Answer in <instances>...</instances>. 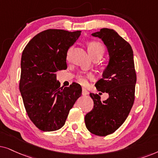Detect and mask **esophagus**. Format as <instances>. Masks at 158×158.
<instances>
[{
  "label": "esophagus",
  "mask_w": 158,
  "mask_h": 158,
  "mask_svg": "<svg viewBox=\"0 0 158 158\" xmlns=\"http://www.w3.org/2000/svg\"><path fill=\"white\" fill-rule=\"evenodd\" d=\"M81 93H82L83 95H87V94H89V92L86 89H85V88H82V92Z\"/></svg>",
  "instance_id": "obj_1"
}]
</instances>
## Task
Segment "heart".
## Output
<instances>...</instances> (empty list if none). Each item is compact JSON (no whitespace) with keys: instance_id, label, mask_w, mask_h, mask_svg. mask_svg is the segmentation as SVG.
Instances as JSON below:
<instances>
[{"instance_id":"b5f03b06","label":"heart","mask_w":158,"mask_h":158,"mask_svg":"<svg viewBox=\"0 0 158 158\" xmlns=\"http://www.w3.org/2000/svg\"><path fill=\"white\" fill-rule=\"evenodd\" d=\"M87 50L89 53L91 55L92 58L99 57L101 58L106 52V48L102 43L98 41H91L87 44ZM93 77L92 73H79L77 76L78 81L81 85H85L87 82V79H92Z\"/></svg>"}]
</instances>
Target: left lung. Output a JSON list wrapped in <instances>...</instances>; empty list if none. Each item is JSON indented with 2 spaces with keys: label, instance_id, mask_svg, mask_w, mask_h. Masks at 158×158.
Listing matches in <instances>:
<instances>
[{
  "label": "left lung",
  "instance_id": "obj_1",
  "mask_svg": "<svg viewBox=\"0 0 158 158\" xmlns=\"http://www.w3.org/2000/svg\"><path fill=\"white\" fill-rule=\"evenodd\" d=\"M92 35L102 39L108 50L109 64L95 87L109 98L102 101L99 94L90 93L94 106L85 121L92 134L105 136L114 133L127 118L135 99L136 74L131 46L116 31L103 28Z\"/></svg>",
  "mask_w": 158,
  "mask_h": 158
}]
</instances>
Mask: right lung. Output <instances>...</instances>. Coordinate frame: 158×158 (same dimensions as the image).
I'll return each instance as SVG.
<instances>
[{"label": "right lung", "instance_id": "obj_1", "mask_svg": "<svg viewBox=\"0 0 158 158\" xmlns=\"http://www.w3.org/2000/svg\"><path fill=\"white\" fill-rule=\"evenodd\" d=\"M81 32L47 29L35 35L23 50L19 90L27 115L41 131L60 129L81 96L79 84L60 87L56 81V72L67 68V52Z\"/></svg>", "mask_w": 158, "mask_h": 158}]
</instances>
